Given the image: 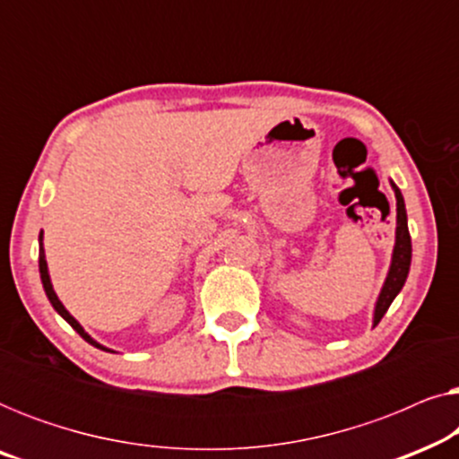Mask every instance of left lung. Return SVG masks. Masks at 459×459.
<instances>
[{"instance_id": "1", "label": "left lung", "mask_w": 459, "mask_h": 459, "mask_svg": "<svg viewBox=\"0 0 459 459\" xmlns=\"http://www.w3.org/2000/svg\"><path fill=\"white\" fill-rule=\"evenodd\" d=\"M394 190V198H397V240H394V250H393V263H391V272H388V278L382 286L380 299L376 303V313H374V325H378V322L385 317V313L388 311V307L397 297L401 288H403L407 273H410V265H411V238H410V230H407V212H405V203L403 196H401V190L393 184Z\"/></svg>"}]
</instances>
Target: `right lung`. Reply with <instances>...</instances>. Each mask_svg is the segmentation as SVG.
I'll return each instance as SVG.
<instances>
[{
  "instance_id": "right-lung-1",
  "label": "right lung",
  "mask_w": 459,
  "mask_h": 459,
  "mask_svg": "<svg viewBox=\"0 0 459 459\" xmlns=\"http://www.w3.org/2000/svg\"><path fill=\"white\" fill-rule=\"evenodd\" d=\"M39 244H41V236H39ZM39 273H41V281H43V288H46V294H48L49 303H52V307H54V309H56V311H58V313H60V316H62V317H65V319H66V322H68V324H71V325H73V328H74V330H77V332H79V334L85 338V341H87V342H90V344H93V347L102 349V351H108V349H104V347H102V344H98L96 341H93V338H91L90 334H87V332H85L83 328H81V325H79V322H77V319H74V317L71 316V313H68V311L65 309V305H62V303H60V300H58V297H56V292H54V288H52V281H49V273H48V263H46V255H43V247L39 248Z\"/></svg>"
}]
</instances>
